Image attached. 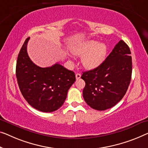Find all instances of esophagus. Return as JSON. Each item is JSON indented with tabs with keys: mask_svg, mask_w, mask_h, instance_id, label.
<instances>
[{
	"mask_svg": "<svg viewBox=\"0 0 148 148\" xmlns=\"http://www.w3.org/2000/svg\"><path fill=\"white\" fill-rule=\"evenodd\" d=\"M81 78V74H79V73H77L76 74V80H78V79H80Z\"/></svg>",
	"mask_w": 148,
	"mask_h": 148,
	"instance_id": "34e87169",
	"label": "esophagus"
}]
</instances>
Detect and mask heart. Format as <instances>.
<instances>
[{"label": "heart", "mask_w": 148, "mask_h": 148, "mask_svg": "<svg viewBox=\"0 0 148 148\" xmlns=\"http://www.w3.org/2000/svg\"><path fill=\"white\" fill-rule=\"evenodd\" d=\"M107 46L96 40H86L72 47V52L76 56H82V63L89 70L94 69L102 64L106 58Z\"/></svg>", "instance_id": "heart-1"}]
</instances>
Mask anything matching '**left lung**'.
Returning a JSON list of instances; mask_svg holds the SVG:
<instances>
[{"label": "left lung", "mask_w": 148, "mask_h": 148, "mask_svg": "<svg viewBox=\"0 0 148 148\" xmlns=\"http://www.w3.org/2000/svg\"><path fill=\"white\" fill-rule=\"evenodd\" d=\"M129 46L120 40L98 68L83 72V97L92 108H111L123 98L132 78V62Z\"/></svg>", "instance_id": "obj_1"}]
</instances>
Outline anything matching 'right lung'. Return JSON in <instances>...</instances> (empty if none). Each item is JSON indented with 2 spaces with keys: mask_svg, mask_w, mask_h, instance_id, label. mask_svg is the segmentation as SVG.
<instances>
[{
  "mask_svg": "<svg viewBox=\"0 0 148 148\" xmlns=\"http://www.w3.org/2000/svg\"><path fill=\"white\" fill-rule=\"evenodd\" d=\"M26 39L18 56L16 76L22 94L34 108L43 112L56 111L63 105L68 91L76 81L74 72L60 64L41 68L30 60Z\"/></svg>",
  "mask_w": 148,
  "mask_h": 148,
  "instance_id": "1",
  "label": "right lung"
}]
</instances>
